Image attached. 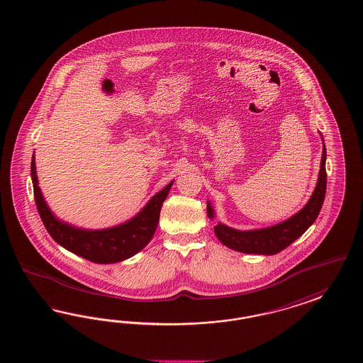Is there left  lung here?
<instances>
[{"mask_svg":"<svg viewBox=\"0 0 363 363\" xmlns=\"http://www.w3.org/2000/svg\"><path fill=\"white\" fill-rule=\"evenodd\" d=\"M323 140V135H322ZM325 147L323 140L322 162L316 187L313 189L307 204L295 215L286 220L269 228H255V230H237L230 228L220 222L215 226L216 238L233 250L247 253V255H277L279 252L288 247L292 242L303 235L309 226L316 220L322 210L323 201L327 188V174H325ZM207 215L214 219L215 211L210 201H207Z\"/></svg>","mask_w":363,"mask_h":363,"instance_id":"1","label":"left lung"}]
</instances>
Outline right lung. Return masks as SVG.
I'll list each match as a JSON object with an SVG mask.
<instances>
[{
  "instance_id": "right-lung-1",
  "label": "right lung",
  "mask_w": 363,
  "mask_h": 363,
  "mask_svg": "<svg viewBox=\"0 0 363 363\" xmlns=\"http://www.w3.org/2000/svg\"><path fill=\"white\" fill-rule=\"evenodd\" d=\"M30 176L36 207L50 235L68 252L95 264L120 262L137 255L148 245L157 228L162 201L174 184L172 180L159 191L132 219L113 228L89 230L60 220L51 211L39 187L35 153L30 162Z\"/></svg>"
}]
</instances>
